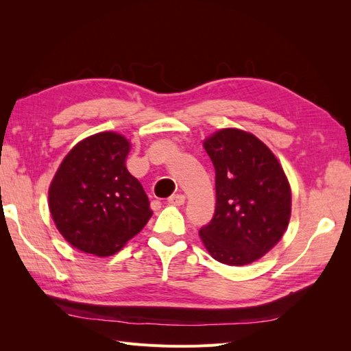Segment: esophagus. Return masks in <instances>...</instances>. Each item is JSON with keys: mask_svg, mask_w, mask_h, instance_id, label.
Instances as JSON below:
<instances>
[{"mask_svg": "<svg viewBox=\"0 0 351 351\" xmlns=\"http://www.w3.org/2000/svg\"><path fill=\"white\" fill-rule=\"evenodd\" d=\"M184 202H186L184 195H173L171 197L168 199V204L173 205V206H182V205H184Z\"/></svg>", "mask_w": 351, "mask_h": 351, "instance_id": "1", "label": "esophagus"}]
</instances>
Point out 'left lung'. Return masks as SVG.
<instances>
[{
    "label": "left lung",
    "instance_id": "left-lung-1",
    "mask_svg": "<svg viewBox=\"0 0 351 351\" xmlns=\"http://www.w3.org/2000/svg\"><path fill=\"white\" fill-rule=\"evenodd\" d=\"M204 147L215 167L217 206L200 240L215 261L249 265L277 246L289 227V178L269 147L249 132L221 129Z\"/></svg>",
    "mask_w": 351,
    "mask_h": 351
}]
</instances>
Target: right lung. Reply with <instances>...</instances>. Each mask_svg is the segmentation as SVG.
<instances>
[{"label":"right lung","instance_id":"right-lung-1","mask_svg":"<svg viewBox=\"0 0 351 351\" xmlns=\"http://www.w3.org/2000/svg\"><path fill=\"white\" fill-rule=\"evenodd\" d=\"M132 143L115 132L71 147L48 189L60 234L74 249L105 258L121 250L152 217L149 200L125 167Z\"/></svg>","mask_w":351,"mask_h":351}]
</instances>
